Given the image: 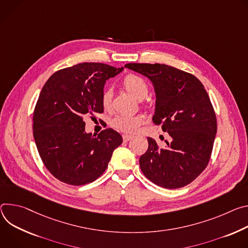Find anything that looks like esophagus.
Here are the masks:
<instances>
[{
  "label": "esophagus",
  "mask_w": 248,
  "mask_h": 248,
  "mask_svg": "<svg viewBox=\"0 0 248 248\" xmlns=\"http://www.w3.org/2000/svg\"><path fill=\"white\" fill-rule=\"evenodd\" d=\"M122 138H123V141H124V142H128V141H130L131 139H133V136H131V135H123Z\"/></svg>",
  "instance_id": "obj_1"
}]
</instances>
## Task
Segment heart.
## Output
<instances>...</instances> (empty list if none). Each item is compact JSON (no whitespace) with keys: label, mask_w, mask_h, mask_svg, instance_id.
Masks as SVG:
<instances>
[{"label":"heart","mask_w":248,"mask_h":248,"mask_svg":"<svg viewBox=\"0 0 248 248\" xmlns=\"http://www.w3.org/2000/svg\"><path fill=\"white\" fill-rule=\"evenodd\" d=\"M123 88L137 99H144L149 93L147 81L134 74L127 75L122 80ZM112 91L104 89L101 93L100 102L105 110L111 108L112 105ZM143 123V118L139 115H117L111 122V125L124 133H135Z\"/></svg>","instance_id":"heart-1"}]
</instances>
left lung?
I'll return each instance as SVG.
<instances>
[{
    "label": "left lung",
    "mask_w": 248,
    "mask_h": 248,
    "mask_svg": "<svg viewBox=\"0 0 248 248\" xmlns=\"http://www.w3.org/2000/svg\"><path fill=\"white\" fill-rule=\"evenodd\" d=\"M125 67L153 82L156 98L153 121L171 137L163 149L148 137V151L140 157L143 173L163 188L191 183L208 166L217 134L216 113L204 86L195 76L169 65Z\"/></svg>",
    "instance_id": "1"
}]
</instances>
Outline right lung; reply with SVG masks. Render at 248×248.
<instances>
[{
  "label": "right lung",
  "instance_id": "1",
  "mask_svg": "<svg viewBox=\"0 0 248 248\" xmlns=\"http://www.w3.org/2000/svg\"><path fill=\"white\" fill-rule=\"evenodd\" d=\"M123 69L81 63L57 71L45 82L33 113V137L44 166L60 181L75 186L94 181L122 144L111 128L97 137L87 133L82 117L103 112L105 82Z\"/></svg>",
  "mask_w": 248,
  "mask_h": 248
}]
</instances>
